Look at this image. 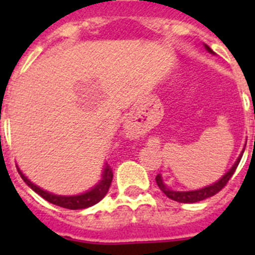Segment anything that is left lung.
Segmentation results:
<instances>
[{
  "instance_id": "1",
  "label": "left lung",
  "mask_w": 255,
  "mask_h": 255,
  "mask_svg": "<svg viewBox=\"0 0 255 255\" xmlns=\"http://www.w3.org/2000/svg\"><path fill=\"white\" fill-rule=\"evenodd\" d=\"M204 47H206V49L209 52V53L215 55V52L212 51V49L209 48L207 44H204ZM245 145H247V143H245ZM244 150H245V148L242 150V153L239 154L238 159H236L235 163L233 164V167L230 168V170L227 171V172L225 173L224 176L221 177L218 181L213 182V184H211V185L204 186V188H202V189H197V190H190V191L172 190V189H170L166 186V184H164L163 179H162V176H161V173L155 176V181H157V185L159 186V189H161L164 194H166V197H168L170 199L176 200V202H179V203H195V202H200V200H204V199H207V198L213 197L215 194H217L218 191H220L221 189L226 185L227 182H229V180L231 179V176L234 175V172H235L239 162H240V159H242Z\"/></svg>"
}]
</instances>
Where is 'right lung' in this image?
I'll return each instance as SVG.
<instances>
[{"label":"right lung","mask_w":255,"mask_h":255,"mask_svg":"<svg viewBox=\"0 0 255 255\" xmlns=\"http://www.w3.org/2000/svg\"><path fill=\"white\" fill-rule=\"evenodd\" d=\"M16 167L21 179L24 180V182H25L31 190H34L37 194H39L40 197L43 198V199H46L47 202H49V203L67 209H84L88 208V207L94 206V204H97L98 202H101V200L105 198V195L108 193V189L111 186L112 177H114L111 167L108 166V163H105L102 171V177H101L100 181L97 182L93 188L89 189V190L85 191V193H82V194L78 195H57L53 194V193H49V191L47 190H43V189L39 188L38 185L33 184V182L22 173V171L20 170L19 166H16Z\"/></svg>","instance_id":"right-lung-1"}]
</instances>
